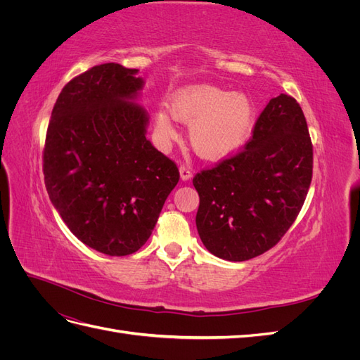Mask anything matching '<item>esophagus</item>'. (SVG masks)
<instances>
[{
	"instance_id": "esophagus-1",
	"label": "esophagus",
	"mask_w": 360,
	"mask_h": 360,
	"mask_svg": "<svg viewBox=\"0 0 360 360\" xmlns=\"http://www.w3.org/2000/svg\"><path fill=\"white\" fill-rule=\"evenodd\" d=\"M180 177L183 181H188L192 177V171L188 165H180Z\"/></svg>"
}]
</instances>
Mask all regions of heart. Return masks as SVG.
<instances>
[{
    "mask_svg": "<svg viewBox=\"0 0 360 360\" xmlns=\"http://www.w3.org/2000/svg\"><path fill=\"white\" fill-rule=\"evenodd\" d=\"M171 114L189 123V141L205 159H219L240 146L252 126L254 106L242 93H230L214 85H198L176 94ZM156 134L163 141L177 136L167 111L156 115Z\"/></svg>",
    "mask_w": 360,
    "mask_h": 360,
    "instance_id": "obj_1",
    "label": "heart"
}]
</instances>
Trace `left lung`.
I'll list each match as a JSON object with an SVG mask.
<instances>
[{
    "mask_svg": "<svg viewBox=\"0 0 360 360\" xmlns=\"http://www.w3.org/2000/svg\"><path fill=\"white\" fill-rule=\"evenodd\" d=\"M311 180L307 118L294 97L279 94L257 118L242 151L193 177L201 242L228 261L264 254L296 221Z\"/></svg>",
    "mask_w": 360,
    "mask_h": 360,
    "instance_id": "left-lung-1",
    "label": "left lung"
}]
</instances>
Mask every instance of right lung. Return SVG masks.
Here are the masks:
<instances>
[{
    "label": "right lung",
    "instance_id": "add662e5",
    "mask_svg": "<svg viewBox=\"0 0 360 360\" xmlns=\"http://www.w3.org/2000/svg\"><path fill=\"white\" fill-rule=\"evenodd\" d=\"M138 69L106 63L64 85L49 120L43 174L51 202L82 243L123 257L143 246L179 183L146 138Z\"/></svg>",
    "mask_w": 360,
    "mask_h": 360
}]
</instances>
